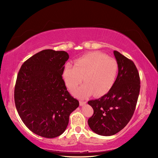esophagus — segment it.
<instances>
[{"label":"esophagus","instance_id":"34e87169","mask_svg":"<svg viewBox=\"0 0 158 158\" xmlns=\"http://www.w3.org/2000/svg\"><path fill=\"white\" fill-rule=\"evenodd\" d=\"M86 103V102H83V101H80V106H84V105Z\"/></svg>","mask_w":158,"mask_h":158}]
</instances>
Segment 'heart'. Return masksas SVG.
<instances>
[{"label": "heart", "mask_w": 158, "mask_h": 158, "mask_svg": "<svg viewBox=\"0 0 158 158\" xmlns=\"http://www.w3.org/2000/svg\"><path fill=\"white\" fill-rule=\"evenodd\" d=\"M118 73L115 59L99 52H92L74 61V66L66 64L62 77L69 89L73 90L82 82H85L73 92L79 98H86L95 93L97 96L106 94L111 89Z\"/></svg>", "instance_id": "1"}]
</instances>
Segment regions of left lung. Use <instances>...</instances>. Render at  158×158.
I'll return each mask as SVG.
<instances>
[{
	"mask_svg": "<svg viewBox=\"0 0 158 158\" xmlns=\"http://www.w3.org/2000/svg\"><path fill=\"white\" fill-rule=\"evenodd\" d=\"M113 53L118 75L109 92L88 104L94 114L88 121L92 131L101 136H112L121 131L131 119L140 93V81L135 63L120 52Z\"/></svg>",
	"mask_w": 158,
	"mask_h": 158,
	"instance_id": "obj_1",
	"label": "left lung"
}]
</instances>
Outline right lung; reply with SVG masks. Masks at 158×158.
Instances as JSON below:
<instances>
[{
	"label": "right lung",
	"mask_w": 158,
	"mask_h": 158,
	"mask_svg": "<svg viewBox=\"0 0 158 158\" xmlns=\"http://www.w3.org/2000/svg\"><path fill=\"white\" fill-rule=\"evenodd\" d=\"M67 52L43 50L24 62L18 74L14 101L22 121L40 136L63 134L79 102L67 91L62 77Z\"/></svg>",
	"instance_id": "obj_1"
}]
</instances>
